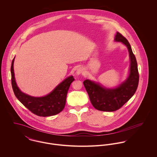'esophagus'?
<instances>
[{
  "label": "esophagus",
  "instance_id": "esophagus-1",
  "mask_svg": "<svg viewBox=\"0 0 157 157\" xmlns=\"http://www.w3.org/2000/svg\"><path fill=\"white\" fill-rule=\"evenodd\" d=\"M83 69L82 68V67H79V68H78L77 69V71H76V74H77V75H80V74H82V72H83Z\"/></svg>",
  "mask_w": 157,
  "mask_h": 157
}]
</instances>
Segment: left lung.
I'll use <instances>...</instances> for the list:
<instances>
[{"instance_id":"1","label":"left lung","mask_w":157,"mask_h":157,"mask_svg":"<svg viewBox=\"0 0 157 157\" xmlns=\"http://www.w3.org/2000/svg\"><path fill=\"white\" fill-rule=\"evenodd\" d=\"M115 41L122 42L128 49L131 60L129 75L122 84L113 89L106 88L90 80L83 82L92 105L98 111L113 112L119 109L134 95L138 85L137 62L130 44L118 32L115 35Z\"/></svg>"}]
</instances>
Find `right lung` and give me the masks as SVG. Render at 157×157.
I'll list each match as a JSON object with an SVG mask.
<instances>
[{"mask_svg":"<svg viewBox=\"0 0 157 157\" xmlns=\"http://www.w3.org/2000/svg\"><path fill=\"white\" fill-rule=\"evenodd\" d=\"M14 58L11 67L12 87L16 97L23 105L32 113L40 117L55 115L62 111L65 106L67 91L74 80L73 76L68 77L44 97H32L22 92L17 86L14 73Z\"/></svg>","mask_w":157,"mask_h":157,"instance_id":"add662e5","label":"right lung"}]
</instances>
